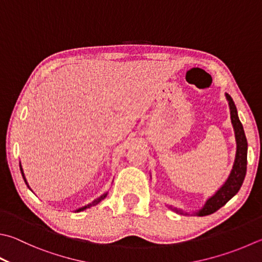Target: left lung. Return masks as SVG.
<instances>
[{
  "label": "left lung",
  "mask_w": 262,
  "mask_h": 262,
  "mask_svg": "<svg viewBox=\"0 0 262 262\" xmlns=\"http://www.w3.org/2000/svg\"><path fill=\"white\" fill-rule=\"evenodd\" d=\"M226 98L227 100H228L231 124H233L234 131H235V139H236L235 162H234L233 169L230 171V174L228 178H227L225 184L215 191V194L213 196H211L210 199L205 202L203 208L192 213L199 216L212 214L214 213L215 211H218L220 208H223L227 202H228L230 199H233V197L237 194L246 174V164H248V141H246L243 125H242V123L238 118L237 110H236V106L233 99H231V97L228 95V93H226ZM171 210L180 214H186V215L188 214L187 212H184L182 210L176 209V208H171Z\"/></svg>",
  "instance_id": "8db88e82"
}]
</instances>
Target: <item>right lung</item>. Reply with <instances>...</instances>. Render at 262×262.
<instances>
[{
    "mask_svg": "<svg viewBox=\"0 0 262 262\" xmlns=\"http://www.w3.org/2000/svg\"><path fill=\"white\" fill-rule=\"evenodd\" d=\"M20 171H21V174H23V178H24V180H25V182H26V185H27V187L29 188V186H28V182H27V180H26V178H25V174H24V170H23V167H21V164H20ZM107 194L108 192H105V194L103 195H101L100 197H98L97 200H95L92 202V203H90V204H88V205H85V206H83V208H80V209H77L75 212H81V211H84L85 209H90L91 206H95V205H97L98 203H100V202L105 199V197L107 196Z\"/></svg>",
    "mask_w": 262,
    "mask_h": 262,
    "instance_id": "add662e5",
    "label": "right lung"
}]
</instances>
